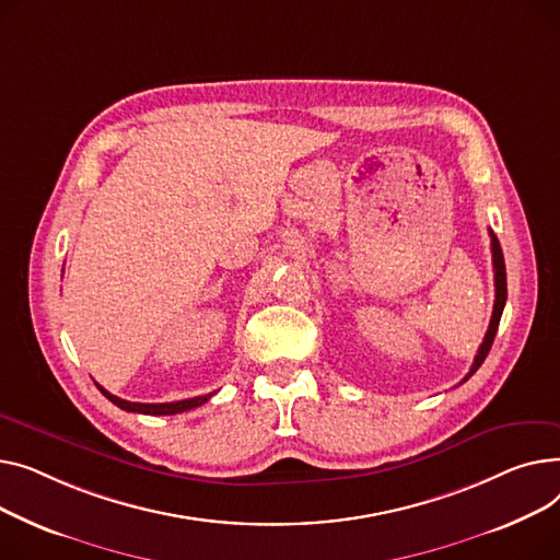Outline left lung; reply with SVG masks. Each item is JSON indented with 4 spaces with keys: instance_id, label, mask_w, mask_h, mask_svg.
<instances>
[{
    "instance_id": "obj_1",
    "label": "left lung",
    "mask_w": 560,
    "mask_h": 560,
    "mask_svg": "<svg viewBox=\"0 0 560 560\" xmlns=\"http://www.w3.org/2000/svg\"><path fill=\"white\" fill-rule=\"evenodd\" d=\"M490 233V250H492V271H495V305H492V316H490V325H488V332L483 337V343L479 346L477 350V357L472 361V369L470 373L464 377V382H468L477 369L483 364V359L492 346V341H495V335H498V327H500V318H502V312H504V305H506V267H504V253H502V246L498 242V237L492 235V230H488Z\"/></svg>"
}]
</instances>
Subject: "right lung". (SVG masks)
I'll use <instances>...</instances> for the list:
<instances>
[{
  "instance_id": "right-lung-1",
  "label": "right lung",
  "mask_w": 560,
  "mask_h": 560,
  "mask_svg": "<svg viewBox=\"0 0 560 560\" xmlns=\"http://www.w3.org/2000/svg\"><path fill=\"white\" fill-rule=\"evenodd\" d=\"M96 388L104 393V396L117 405L119 409L124 411H133V413H147V416H174V413H183V411H189V409H196L201 407L203 402H208L212 398V393H208V396H196V398H187V400H178V402H155V405H147V402H128V400H121L117 396H113V393H108L104 386Z\"/></svg>"
}]
</instances>
